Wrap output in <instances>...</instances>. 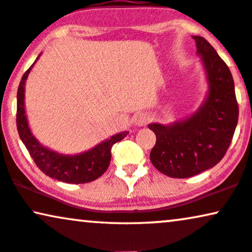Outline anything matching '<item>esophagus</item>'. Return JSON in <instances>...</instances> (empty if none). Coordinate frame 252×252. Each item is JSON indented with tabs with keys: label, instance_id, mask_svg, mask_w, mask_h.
Instances as JSON below:
<instances>
[{
	"label": "esophagus",
	"instance_id": "obj_1",
	"mask_svg": "<svg viewBox=\"0 0 252 252\" xmlns=\"http://www.w3.org/2000/svg\"><path fill=\"white\" fill-rule=\"evenodd\" d=\"M150 121V115L146 113H138L135 115V119H133V123L137 126H144L149 123Z\"/></svg>",
	"mask_w": 252,
	"mask_h": 252
}]
</instances>
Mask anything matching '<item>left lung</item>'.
Listing matches in <instances>:
<instances>
[{
	"label": "left lung",
	"mask_w": 252,
	"mask_h": 252,
	"mask_svg": "<svg viewBox=\"0 0 252 252\" xmlns=\"http://www.w3.org/2000/svg\"><path fill=\"white\" fill-rule=\"evenodd\" d=\"M209 82L206 102L189 119L172 126L149 124L156 133L150 159L171 178H189L215 166L224 157L238 121L230 69L203 37L193 36Z\"/></svg>",
	"instance_id": "left-lung-1"
}]
</instances>
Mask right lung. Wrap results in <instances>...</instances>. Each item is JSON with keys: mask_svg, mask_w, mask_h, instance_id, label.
<instances>
[{"mask_svg": "<svg viewBox=\"0 0 252 252\" xmlns=\"http://www.w3.org/2000/svg\"><path fill=\"white\" fill-rule=\"evenodd\" d=\"M31 67L22 76L20 86H18L17 113H16L18 133H20L22 142L27 146L31 158L43 173L63 183L85 184L100 178L107 171L110 164L113 145L122 141L129 131L114 135L110 139L100 143L89 151L75 156L59 155L41 146L29 129L24 110V84Z\"/></svg>", "mask_w": 252, "mask_h": 252, "instance_id": "right-lung-1", "label": "right lung"}]
</instances>
